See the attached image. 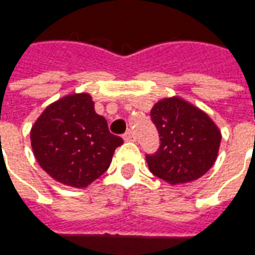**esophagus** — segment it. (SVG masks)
Returning <instances> with one entry per match:
<instances>
[{"label":"esophagus","instance_id":"1","mask_svg":"<svg viewBox=\"0 0 255 255\" xmlns=\"http://www.w3.org/2000/svg\"><path fill=\"white\" fill-rule=\"evenodd\" d=\"M124 139L125 141H135V135L131 130H128L125 134H124Z\"/></svg>","mask_w":255,"mask_h":255}]
</instances>
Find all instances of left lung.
I'll use <instances>...</instances> for the list:
<instances>
[{
    "label": "left lung",
    "mask_w": 255,
    "mask_h": 255,
    "mask_svg": "<svg viewBox=\"0 0 255 255\" xmlns=\"http://www.w3.org/2000/svg\"><path fill=\"white\" fill-rule=\"evenodd\" d=\"M159 134V147L146 154L150 171L178 185L202 177L214 165L221 131L208 114L178 97L157 102L150 112Z\"/></svg>",
    "instance_id": "left-lung-1"
}]
</instances>
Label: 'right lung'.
<instances>
[{"mask_svg":"<svg viewBox=\"0 0 255 255\" xmlns=\"http://www.w3.org/2000/svg\"><path fill=\"white\" fill-rule=\"evenodd\" d=\"M31 149L39 166L52 178L73 187H86L109 167L124 139L109 131L86 93L53 102L34 122Z\"/></svg>","mask_w":255,"mask_h":255,"instance_id":"add662e5","label":"right lung"}]
</instances>
